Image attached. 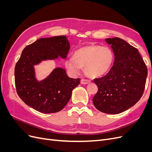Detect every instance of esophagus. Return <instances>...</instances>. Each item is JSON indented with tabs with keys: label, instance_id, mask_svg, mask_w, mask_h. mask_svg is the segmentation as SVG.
Here are the masks:
<instances>
[{
	"label": "esophagus",
	"instance_id": "1",
	"mask_svg": "<svg viewBox=\"0 0 152 152\" xmlns=\"http://www.w3.org/2000/svg\"><path fill=\"white\" fill-rule=\"evenodd\" d=\"M91 81L89 80H87V79H82L81 80H80L81 84H87L89 83Z\"/></svg>",
	"mask_w": 152,
	"mask_h": 152
}]
</instances>
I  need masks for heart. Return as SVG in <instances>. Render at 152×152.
<instances>
[{
    "instance_id": "b5f03b06",
    "label": "heart",
    "mask_w": 152,
    "mask_h": 152,
    "mask_svg": "<svg viewBox=\"0 0 152 152\" xmlns=\"http://www.w3.org/2000/svg\"><path fill=\"white\" fill-rule=\"evenodd\" d=\"M113 59L114 54L109 48L91 44L75 50L73 58L66 60L65 66L73 74H77L81 67H84L87 75L99 77L110 70Z\"/></svg>"
}]
</instances>
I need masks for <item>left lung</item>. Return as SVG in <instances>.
I'll return each mask as SVG.
<instances>
[{
    "mask_svg": "<svg viewBox=\"0 0 152 152\" xmlns=\"http://www.w3.org/2000/svg\"><path fill=\"white\" fill-rule=\"evenodd\" d=\"M115 55L107 75L94 79L98 91L93 99L100 112L117 114L134 105L144 93L148 70L138 50L120 38L106 39Z\"/></svg>",
    "mask_w": 152,
    "mask_h": 152,
    "instance_id": "1",
    "label": "left lung"
}]
</instances>
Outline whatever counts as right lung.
Returning a JSON list of instances; mask_svg holds the SVG:
<instances>
[{"instance_id":"obj_1","label":"right lung","mask_w":152,"mask_h":152,"mask_svg":"<svg viewBox=\"0 0 152 152\" xmlns=\"http://www.w3.org/2000/svg\"><path fill=\"white\" fill-rule=\"evenodd\" d=\"M70 49L65 35L41 38L23 50L15 68L17 94L27 105L41 113L59 112L70 100L80 79H72L61 68H56L44 80L35 77L34 66L42 60L65 58Z\"/></svg>"}]
</instances>
